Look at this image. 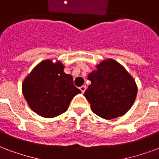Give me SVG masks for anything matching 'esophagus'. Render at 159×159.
I'll use <instances>...</instances> for the list:
<instances>
[{"label":"esophagus","instance_id":"34e87169","mask_svg":"<svg viewBox=\"0 0 159 159\" xmlns=\"http://www.w3.org/2000/svg\"><path fill=\"white\" fill-rule=\"evenodd\" d=\"M80 89L81 92H82V93H84V91H85V90H86V85H82V86H81L80 88Z\"/></svg>","mask_w":159,"mask_h":159}]
</instances>
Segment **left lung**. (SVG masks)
<instances>
[{
  "label": "left lung",
  "mask_w": 159,
  "mask_h": 159,
  "mask_svg": "<svg viewBox=\"0 0 159 159\" xmlns=\"http://www.w3.org/2000/svg\"><path fill=\"white\" fill-rule=\"evenodd\" d=\"M88 75L91 84L84 92L92 111L110 120L123 116L134 103L138 87L122 65L108 58Z\"/></svg>",
  "instance_id": "1"
}]
</instances>
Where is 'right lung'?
Listing matches in <instances>:
<instances>
[{"label":"right lung","mask_w":159,"mask_h":159,"mask_svg":"<svg viewBox=\"0 0 159 159\" xmlns=\"http://www.w3.org/2000/svg\"><path fill=\"white\" fill-rule=\"evenodd\" d=\"M60 61L39 63L22 83V94L31 109L43 117L52 118L67 111L73 98L81 93L72 75L64 72Z\"/></svg>","instance_id":"add662e5"}]
</instances>
